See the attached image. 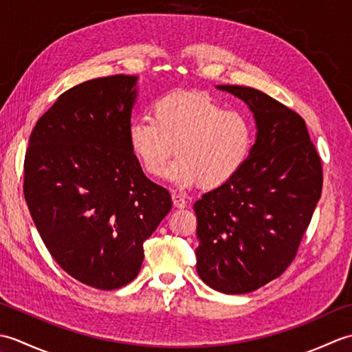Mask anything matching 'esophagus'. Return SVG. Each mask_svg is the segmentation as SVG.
<instances>
[{
    "label": "esophagus",
    "mask_w": 352,
    "mask_h": 352,
    "mask_svg": "<svg viewBox=\"0 0 352 352\" xmlns=\"http://www.w3.org/2000/svg\"><path fill=\"white\" fill-rule=\"evenodd\" d=\"M172 203H174V207L177 208H184L188 206V201H186L182 195H178V193H172Z\"/></svg>",
    "instance_id": "obj_1"
}]
</instances>
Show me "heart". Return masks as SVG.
Returning a JSON list of instances; mask_svg holds the SVG:
<instances>
[{
    "mask_svg": "<svg viewBox=\"0 0 352 352\" xmlns=\"http://www.w3.org/2000/svg\"><path fill=\"white\" fill-rule=\"evenodd\" d=\"M134 157L149 177H160L175 153L166 178L188 189H214L233 178L248 159L254 129L242 111L226 110L206 92L177 91L151 106V119L129 126Z\"/></svg>",
    "mask_w": 352,
    "mask_h": 352,
    "instance_id": "b5f03b06",
    "label": "heart"
}]
</instances>
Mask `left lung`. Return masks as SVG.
I'll return each instance as SVG.
<instances>
[{
  "instance_id": "obj_1",
  "label": "left lung",
  "mask_w": 352,
  "mask_h": 352,
  "mask_svg": "<svg viewBox=\"0 0 352 352\" xmlns=\"http://www.w3.org/2000/svg\"><path fill=\"white\" fill-rule=\"evenodd\" d=\"M241 98L256 121V144L241 170L193 204L197 271L227 295L257 290L295 258L322 192V164L304 119L245 86H216Z\"/></svg>"
}]
</instances>
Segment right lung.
<instances>
[{
    "mask_svg": "<svg viewBox=\"0 0 352 352\" xmlns=\"http://www.w3.org/2000/svg\"><path fill=\"white\" fill-rule=\"evenodd\" d=\"M138 77L89 80L39 118L24 162V197L50 254L87 286L136 278L144 242L172 207L145 177L129 142Z\"/></svg>",
    "mask_w": 352,
    "mask_h": 352,
    "instance_id": "obj_1",
    "label": "right lung"
}]
</instances>
